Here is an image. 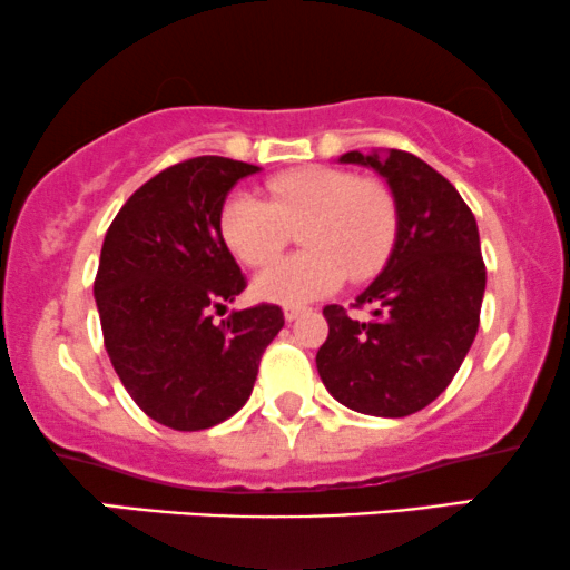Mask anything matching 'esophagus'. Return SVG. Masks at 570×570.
Masks as SVG:
<instances>
[{"label":"esophagus","mask_w":570,"mask_h":570,"mask_svg":"<svg viewBox=\"0 0 570 570\" xmlns=\"http://www.w3.org/2000/svg\"><path fill=\"white\" fill-rule=\"evenodd\" d=\"M306 312H308L306 306H285V320L293 322V320H298L301 314H306Z\"/></svg>","instance_id":"34e87169"}]
</instances>
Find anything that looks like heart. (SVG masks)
I'll use <instances>...</instances> for the list:
<instances>
[{
	"mask_svg": "<svg viewBox=\"0 0 570 570\" xmlns=\"http://www.w3.org/2000/svg\"><path fill=\"white\" fill-rule=\"evenodd\" d=\"M269 200L232 193L219 210L222 240L245 266L272 264L293 229L304 253L274 264L256 279V296L301 306L346 283L381 272L396 240V198L383 181L333 166H304L269 179Z\"/></svg>",
	"mask_w": 570,
	"mask_h": 570,
	"instance_id": "b5f03b06",
	"label": "heart"
}]
</instances>
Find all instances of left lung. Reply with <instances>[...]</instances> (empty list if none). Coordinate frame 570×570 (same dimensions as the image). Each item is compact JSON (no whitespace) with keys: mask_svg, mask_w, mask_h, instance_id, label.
I'll list each match as a JSON object with an SVG mask.
<instances>
[{"mask_svg":"<svg viewBox=\"0 0 570 570\" xmlns=\"http://www.w3.org/2000/svg\"><path fill=\"white\" fill-rule=\"evenodd\" d=\"M341 164L370 166L389 181L399 229L383 272L356 296L372 320H351L338 304L322 312L330 333L317 370L348 410L406 417L446 391L479 333V224L452 181L412 153L351 150Z\"/></svg>","mask_w":570,"mask_h":570,"instance_id":"1","label":"left lung"}]
</instances>
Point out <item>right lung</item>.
Instances as JSON below:
<instances>
[{"label":"right lung","mask_w":570,"mask_h":570,"mask_svg":"<svg viewBox=\"0 0 570 570\" xmlns=\"http://www.w3.org/2000/svg\"><path fill=\"white\" fill-rule=\"evenodd\" d=\"M258 166L181 160L124 203L105 235L95 301L110 364L135 404L174 431H206L248 402L264 348L285 325L258 304L214 322L245 291L219 232L229 189Z\"/></svg>","instance_id":"1"}]
</instances>
